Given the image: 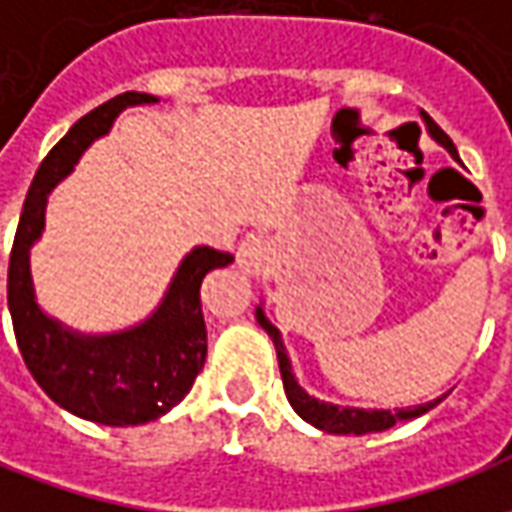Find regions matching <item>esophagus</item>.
I'll use <instances>...</instances> for the list:
<instances>
[{
	"label": "esophagus",
	"instance_id": "1",
	"mask_svg": "<svg viewBox=\"0 0 512 512\" xmlns=\"http://www.w3.org/2000/svg\"><path fill=\"white\" fill-rule=\"evenodd\" d=\"M266 260H268V241L263 235H246L244 241L238 244V263L244 271L249 274H260L263 268H266Z\"/></svg>",
	"mask_w": 512,
	"mask_h": 512
}]
</instances>
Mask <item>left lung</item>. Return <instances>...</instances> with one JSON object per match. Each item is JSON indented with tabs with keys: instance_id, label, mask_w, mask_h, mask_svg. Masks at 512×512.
Returning <instances> with one entry per match:
<instances>
[{
	"instance_id": "1",
	"label": "left lung",
	"mask_w": 512,
	"mask_h": 512,
	"mask_svg": "<svg viewBox=\"0 0 512 512\" xmlns=\"http://www.w3.org/2000/svg\"><path fill=\"white\" fill-rule=\"evenodd\" d=\"M425 123H428V131L436 139H439L441 145L450 150L452 156L458 158V150L452 145V139L444 131H441L433 120H430L425 112ZM257 323L263 326L268 332V337L274 340V348H277V359H279V373H282V384H285V395H288L290 406L293 411L299 414L301 419H307L310 425L315 428L326 430V433H354V436H362V433H373V430H386L392 428L395 422L400 419H411V417H419V414H425L430 411L433 406H439L441 400L447 395L436 397V400H430L425 406H414V408H397V411H367V408H340V406H332V403H323V400H315L310 397L304 389L299 386L296 376L290 373V362H288V354H285V345H282V337L279 332L268 323V318L263 315V310H257Z\"/></svg>"
}]
</instances>
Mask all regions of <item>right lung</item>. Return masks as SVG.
<instances>
[{
	"label": "right lung",
	"instance_id": "right-lung-1",
	"mask_svg": "<svg viewBox=\"0 0 512 512\" xmlns=\"http://www.w3.org/2000/svg\"><path fill=\"white\" fill-rule=\"evenodd\" d=\"M156 104L147 93H123L76 120L35 172L18 219L7 266V307L18 351L40 389L71 414L101 425H142L178 406L208 356L200 285L208 271L233 263L230 252L197 246L169 285L153 318L128 332L82 337L40 312L32 293L29 246L43 230L46 197L93 139L109 131L120 109Z\"/></svg>",
	"mask_w": 512,
	"mask_h": 512
}]
</instances>
